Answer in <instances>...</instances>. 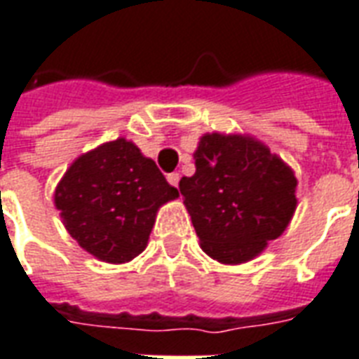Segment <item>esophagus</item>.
<instances>
[{
	"label": "esophagus",
	"mask_w": 359,
	"mask_h": 359,
	"mask_svg": "<svg viewBox=\"0 0 359 359\" xmlns=\"http://www.w3.org/2000/svg\"><path fill=\"white\" fill-rule=\"evenodd\" d=\"M179 180H180L179 172H169V175H167V182H169L171 187H179Z\"/></svg>",
	"instance_id": "34e87169"
}]
</instances>
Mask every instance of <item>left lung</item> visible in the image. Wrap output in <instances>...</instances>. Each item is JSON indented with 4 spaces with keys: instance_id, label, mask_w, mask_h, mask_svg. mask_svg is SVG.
<instances>
[{
    "instance_id": "obj_1",
    "label": "left lung",
    "mask_w": 359,
    "mask_h": 359,
    "mask_svg": "<svg viewBox=\"0 0 359 359\" xmlns=\"http://www.w3.org/2000/svg\"><path fill=\"white\" fill-rule=\"evenodd\" d=\"M196 172L179 182L201 249L222 264L251 261L280 238L297 207V179L259 140L205 135Z\"/></svg>"
}]
</instances>
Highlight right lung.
<instances>
[{
  "mask_svg": "<svg viewBox=\"0 0 359 359\" xmlns=\"http://www.w3.org/2000/svg\"><path fill=\"white\" fill-rule=\"evenodd\" d=\"M175 198L179 190L126 139L79 156L55 190L68 233L87 253L114 264L144 251L159 205Z\"/></svg>",
  "mask_w": 359,
  "mask_h": 359,
  "instance_id": "add662e5",
  "label": "right lung"
}]
</instances>
